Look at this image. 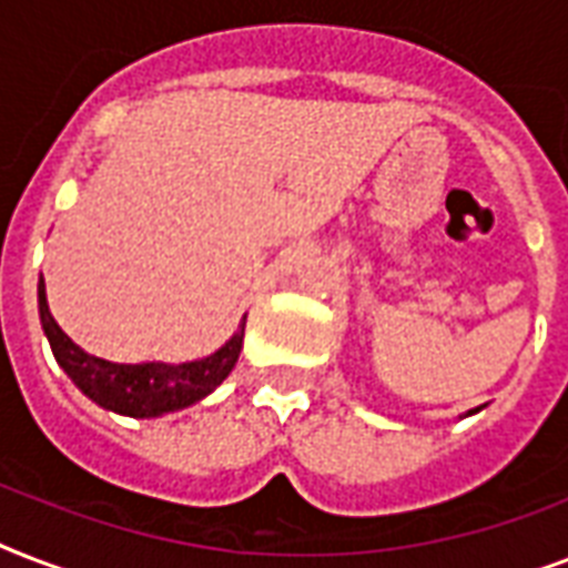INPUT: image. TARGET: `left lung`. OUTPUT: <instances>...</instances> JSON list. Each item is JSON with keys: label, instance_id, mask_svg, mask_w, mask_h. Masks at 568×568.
Segmentation results:
<instances>
[{"label": "left lung", "instance_id": "8db88e82", "mask_svg": "<svg viewBox=\"0 0 568 568\" xmlns=\"http://www.w3.org/2000/svg\"><path fill=\"white\" fill-rule=\"evenodd\" d=\"M471 413H477V409H468V415H471Z\"/></svg>", "mask_w": 568, "mask_h": 568}]
</instances>
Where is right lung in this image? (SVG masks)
Returning a JSON list of instances; mask_svg holds the SVG:
<instances>
[{
  "mask_svg": "<svg viewBox=\"0 0 568 568\" xmlns=\"http://www.w3.org/2000/svg\"><path fill=\"white\" fill-rule=\"evenodd\" d=\"M38 310L49 347L67 377L73 379L93 404H100L102 409H111V413L132 415V418H155V415L176 413V409L196 404L200 397L214 392L230 377L239 363L241 342H244V324H241L239 333L221 351H214L205 359H194V363H109L100 356L84 354L82 347L58 327L49 312L43 276L38 285Z\"/></svg>",
  "mask_w": 568,
  "mask_h": 568,
  "instance_id": "right-lung-1",
  "label": "right lung"
}]
</instances>
